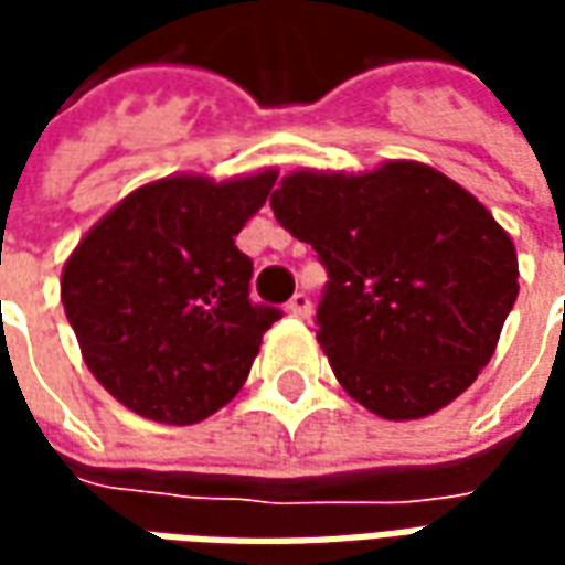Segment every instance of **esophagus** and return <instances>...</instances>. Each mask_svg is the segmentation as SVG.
Listing matches in <instances>:
<instances>
[{"label": "esophagus", "instance_id": "esophagus-1", "mask_svg": "<svg viewBox=\"0 0 565 565\" xmlns=\"http://www.w3.org/2000/svg\"><path fill=\"white\" fill-rule=\"evenodd\" d=\"M287 311H290L294 318H308V315H311V296L302 294V290L294 294V299L287 302Z\"/></svg>", "mask_w": 565, "mask_h": 565}]
</instances>
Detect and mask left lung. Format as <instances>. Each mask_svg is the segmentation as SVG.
I'll use <instances>...</instances> for the list:
<instances>
[{"instance_id": "8db88e82", "label": "left lung", "mask_w": 565, "mask_h": 565, "mask_svg": "<svg viewBox=\"0 0 565 565\" xmlns=\"http://www.w3.org/2000/svg\"><path fill=\"white\" fill-rule=\"evenodd\" d=\"M318 250V339L344 391L387 420L454 403L490 363L518 299V254L493 214L420 162L294 172L269 199Z\"/></svg>"}]
</instances>
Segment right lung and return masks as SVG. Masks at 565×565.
Wrapping results in <instances>:
<instances>
[{
	"mask_svg": "<svg viewBox=\"0 0 565 565\" xmlns=\"http://www.w3.org/2000/svg\"><path fill=\"white\" fill-rule=\"evenodd\" d=\"M275 172L166 178L129 193L63 269V306L105 391L160 424H196L242 391L281 308L250 299L235 235Z\"/></svg>",
	"mask_w": 565,
	"mask_h": 565,
	"instance_id": "add662e5",
	"label": "right lung"
}]
</instances>
